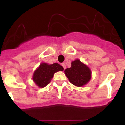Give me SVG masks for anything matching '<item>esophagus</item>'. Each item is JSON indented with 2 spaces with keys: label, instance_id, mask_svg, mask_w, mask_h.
Returning <instances> with one entry per match:
<instances>
[{
  "label": "esophagus",
  "instance_id": "esophagus-1",
  "mask_svg": "<svg viewBox=\"0 0 125 125\" xmlns=\"http://www.w3.org/2000/svg\"><path fill=\"white\" fill-rule=\"evenodd\" d=\"M61 65H62V67H63L64 69H66V64H65V63H62V64H61Z\"/></svg>",
  "mask_w": 125,
  "mask_h": 125
}]
</instances>
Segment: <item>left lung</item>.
<instances>
[{"mask_svg": "<svg viewBox=\"0 0 125 125\" xmlns=\"http://www.w3.org/2000/svg\"><path fill=\"white\" fill-rule=\"evenodd\" d=\"M65 74L73 84L76 86H83L89 82L91 73L88 66L78 59L71 62V67L64 71Z\"/></svg>", "mask_w": 125, "mask_h": 125, "instance_id": "obj_1", "label": "left lung"}]
</instances>
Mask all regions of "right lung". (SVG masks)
<instances>
[{"instance_id":"right-lung-1","label":"right lung","mask_w":125,"mask_h":125,"mask_svg":"<svg viewBox=\"0 0 125 125\" xmlns=\"http://www.w3.org/2000/svg\"><path fill=\"white\" fill-rule=\"evenodd\" d=\"M63 70L62 66L57 63L52 64L42 63L35 71L33 75V81L39 87L44 88L50 83L55 73Z\"/></svg>"}]
</instances>
